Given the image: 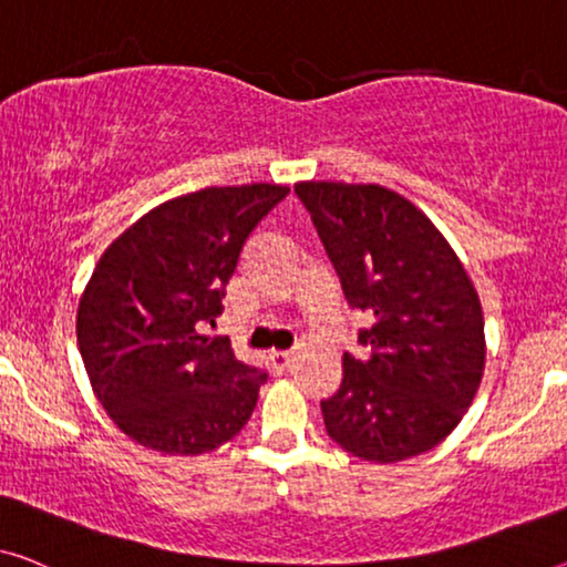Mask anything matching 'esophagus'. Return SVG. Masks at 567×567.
Returning <instances> with one entry per match:
<instances>
[{
  "label": "esophagus",
  "mask_w": 567,
  "mask_h": 567,
  "mask_svg": "<svg viewBox=\"0 0 567 567\" xmlns=\"http://www.w3.org/2000/svg\"><path fill=\"white\" fill-rule=\"evenodd\" d=\"M290 361H292V357L287 351H272V353H269V367H272L275 374H285V371L290 369Z\"/></svg>",
  "instance_id": "34e87169"
}]
</instances>
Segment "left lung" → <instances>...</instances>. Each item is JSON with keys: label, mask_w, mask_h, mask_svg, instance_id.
<instances>
[{"label": "left lung", "mask_w": 567, "mask_h": 567, "mask_svg": "<svg viewBox=\"0 0 567 567\" xmlns=\"http://www.w3.org/2000/svg\"><path fill=\"white\" fill-rule=\"evenodd\" d=\"M346 300L367 312V359L320 402L328 435L361 461L396 463L443 443L466 415L486 364L476 287L415 203L374 183L302 181Z\"/></svg>", "instance_id": "1"}]
</instances>
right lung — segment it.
Returning a JSON list of instances; mask_svg holds the SVG:
<instances>
[{
  "instance_id": "obj_1",
  "label": "right lung",
  "mask_w": 567,
  "mask_h": 567,
  "mask_svg": "<svg viewBox=\"0 0 567 567\" xmlns=\"http://www.w3.org/2000/svg\"><path fill=\"white\" fill-rule=\"evenodd\" d=\"M287 193L277 183L185 193L147 210L96 261L75 336L91 390L134 443L200 455L247 425L267 374L200 326L224 312L244 244Z\"/></svg>"
}]
</instances>
